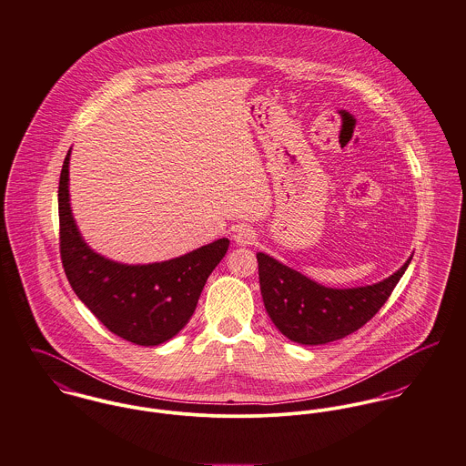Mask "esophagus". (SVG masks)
I'll use <instances>...</instances> for the list:
<instances>
[{
    "mask_svg": "<svg viewBox=\"0 0 466 466\" xmlns=\"http://www.w3.org/2000/svg\"><path fill=\"white\" fill-rule=\"evenodd\" d=\"M256 230H252L248 225H238L234 228V241L241 247H247V245H252L256 243Z\"/></svg>",
    "mask_w": 466,
    "mask_h": 466,
    "instance_id": "34e87169",
    "label": "esophagus"
}]
</instances>
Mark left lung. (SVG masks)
Segmentation results:
<instances>
[{"instance_id": "obj_1", "label": "left lung", "mask_w": 466, "mask_h": 466, "mask_svg": "<svg viewBox=\"0 0 466 466\" xmlns=\"http://www.w3.org/2000/svg\"><path fill=\"white\" fill-rule=\"evenodd\" d=\"M258 262L264 308L275 327L291 341L323 345L356 332L370 321L390 299L411 258L382 282L352 289L319 286L260 252Z\"/></svg>"}]
</instances>
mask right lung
I'll return each mask as SVG.
<instances>
[{"label": "right lung", "instance_id": "add662e5", "mask_svg": "<svg viewBox=\"0 0 466 466\" xmlns=\"http://www.w3.org/2000/svg\"><path fill=\"white\" fill-rule=\"evenodd\" d=\"M69 152L58 180L60 258L76 297L105 327L141 347L178 334L197 309L208 275L225 258L228 239H218L182 258L128 266L95 254L82 239L69 208Z\"/></svg>", "mask_w": 466, "mask_h": 466}]
</instances>
